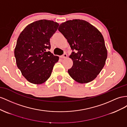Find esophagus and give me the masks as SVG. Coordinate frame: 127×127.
<instances>
[{"label":"esophagus","instance_id":"34e87169","mask_svg":"<svg viewBox=\"0 0 127 127\" xmlns=\"http://www.w3.org/2000/svg\"><path fill=\"white\" fill-rule=\"evenodd\" d=\"M67 56V54H64L63 55H62L60 56V57L61 58V59H65V58H66Z\"/></svg>","mask_w":127,"mask_h":127}]
</instances>
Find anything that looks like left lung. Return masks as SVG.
Listing matches in <instances>:
<instances>
[{"label":"left lung","instance_id":"8db88e82","mask_svg":"<svg viewBox=\"0 0 127 127\" xmlns=\"http://www.w3.org/2000/svg\"><path fill=\"white\" fill-rule=\"evenodd\" d=\"M58 30L73 51L70 55L73 66L68 74L81 84L93 81L103 69L107 56L102 33L88 22L79 19L62 23Z\"/></svg>","mask_w":127,"mask_h":127}]
</instances>
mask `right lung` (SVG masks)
Segmentation results:
<instances>
[{
    "label": "right lung",
    "mask_w": 127,
    "mask_h": 127,
    "mask_svg": "<svg viewBox=\"0 0 127 127\" xmlns=\"http://www.w3.org/2000/svg\"><path fill=\"white\" fill-rule=\"evenodd\" d=\"M59 24L41 20L25 27L17 39L14 50L17 67L27 80L41 84L51 75L59 57L49 51L50 38L57 31Z\"/></svg>",
    "instance_id": "add662e5"
}]
</instances>
